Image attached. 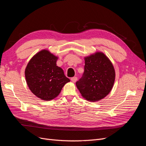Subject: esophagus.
<instances>
[{
  "instance_id": "esophagus-1",
  "label": "esophagus",
  "mask_w": 146,
  "mask_h": 146,
  "mask_svg": "<svg viewBox=\"0 0 146 146\" xmlns=\"http://www.w3.org/2000/svg\"><path fill=\"white\" fill-rule=\"evenodd\" d=\"M77 80H78V78L76 77V76H74V77H73V78H71V80H72L73 83L76 82V81H77Z\"/></svg>"
}]
</instances>
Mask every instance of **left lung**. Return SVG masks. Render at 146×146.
Returning <instances> with one entry per match:
<instances>
[{"instance_id":"8db88e82","label":"left lung","mask_w":146,"mask_h":146,"mask_svg":"<svg viewBox=\"0 0 146 146\" xmlns=\"http://www.w3.org/2000/svg\"><path fill=\"white\" fill-rule=\"evenodd\" d=\"M85 61L84 73L76 85L86 100L98 101L111 92L115 72L111 61L102 52L85 57Z\"/></svg>"}]
</instances>
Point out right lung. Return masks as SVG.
Returning a JSON list of instances; mask_svg holds the SVG:
<instances>
[{"mask_svg": "<svg viewBox=\"0 0 146 146\" xmlns=\"http://www.w3.org/2000/svg\"><path fill=\"white\" fill-rule=\"evenodd\" d=\"M57 57L48 50H42L30 60L25 68L27 85L31 91L44 101L57 97L70 79L56 64Z\"/></svg>", "mask_w": 146, "mask_h": 146, "instance_id": "obj_1", "label": "right lung"}]
</instances>
